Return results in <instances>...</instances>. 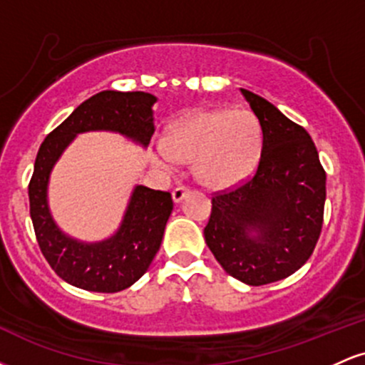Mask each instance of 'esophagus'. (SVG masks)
<instances>
[{"mask_svg": "<svg viewBox=\"0 0 365 365\" xmlns=\"http://www.w3.org/2000/svg\"><path fill=\"white\" fill-rule=\"evenodd\" d=\"M188 194H190V188L185 187V185H178L173 190V200H175V202H180V200L185 199Z\"/></svg>", "mask_w": 365, "mask_h": 365, "instance_id": "esophagus-1", "label": "esophagus"}]
</instances>
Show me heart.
Wrapping results in <instances>:
<instances>
[{"label": "heart", "mask_w": 365, "mask_h": 365, "mask_svg": "<svg viewBox=\"0 0 365 365\" xmlns=\"http://www.w3.org/2000/svg\"><path fill=\"white\" fill-rule=\"evenodd\" d=\"M262 130L249 111H200L170 132L168 144L159 142L154 158L163 166L178 159L195 161V175L209 187L225 188L252 175L261 158Z\"/></svg>", "instance_id": "1"}]
</instances>
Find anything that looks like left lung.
<instances>
[{
  "label": "left lung",
  "mask_w": 365,
  "mask_h": 365,
  "mask_svg": "<svg viewBox=\"0 0 365 365\" xmlns=\"http://www.w3.org/2000/svg\"><path fill=\"white\" fill-rule=\"evenodd\" d=\"M262 130L254 175L216 192L204 238L233 278L252 287L288 278L307 262L324 216L326 171L307 130L240 89Z\"/></svg>",
  "instance_id": "left-lung-1"
}]
</instances>
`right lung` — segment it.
I'll list each match as a JSON object with an SVG mask.
<instances>
[{
  "instance_id": "1",
  "label": "right lung",
  "mask_w": 365,
  "mask_h": 365,
  "mask_svg": "<svg viewBox=\"0 0 365 365\" xmlns=\"http://www.w3.org/2000/svg\"><path fill=\"white\" fill-rule=\"evenodd\" d=\"M154 103L153 94L140 91L98 92L48 133L37 153L29 183L37 244L54 273L82 290L115 293L135 283L159 250L173 199L170 192L137 185L118 232L108 240L83 244L66 237L53 221L48 207L49 173L66 145L82 132L110 130L145 148L154 133Z\"/></svg>"
}]
</instances>
